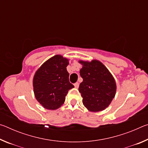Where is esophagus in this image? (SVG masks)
Instances as JSON below:
<instances>
[{"label": "esophagus", "instance_id": "obj_1", "mask_svg": "<svg viewBox=\"0 0 148 148\" xmlns=\"http://www.w3.org/2000/svg\"><path fill=\"white\" fill-rule=\"evenodd\" d=\"M74 87H75V88H78V87H79L78 82H76V84H74Z\"/></svg>", "mask_w": 148, "mask_h": 148}]
</instances>
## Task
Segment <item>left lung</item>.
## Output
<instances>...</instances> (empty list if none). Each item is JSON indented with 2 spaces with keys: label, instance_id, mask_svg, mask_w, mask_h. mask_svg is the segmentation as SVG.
<instances>
[{
  "label": "left lung",
  "instance_id": "obj_1",
  "mask_svg": "<svg viewBox=\"0 0 148 148\" xmlns=\"http://www.w3.org/2000/svg\"><path fill=\"white\" fill-rule=\"evenodd\" d=\"M80 76L83 82L79 84V92L83 98L84 106L90 112H100L106 108L115 97L116 83L114 77L106 66L98 60L85 61Z\"/></svg>",
  "mask_w": 148,
  "mask_h": 148
}]
</instances>
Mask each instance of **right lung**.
Wrapping results in <instances>:
<instances>
[{"mask_svg": "<svg viewBox=\"0 0 148 148\" xmlns=\"http://www.w3.org/2000/svg\"><path fill=\"white\" fill-rule=\"evenodd\" d=\"M69 60L56 55L47 60L35 72L32 81L34 97L44 108L58 109L74 86L69 82L66 66Z\"/></svg>", "mask_w": 148, "mask_h": 148, "instance_id": "add662e5", "label": "right lung"}]
</instances>
